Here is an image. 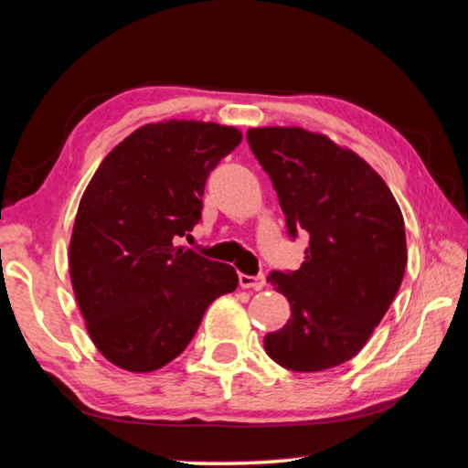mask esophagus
I'll return each mask as SVG.
<instances>
[{
	"mask_svg": "<svg viewBox=\"0 0 468 468\" xmlns=\"http://www.w3.org/2000/svg\"><path fill=\"white\" fill-rule=\"evenodd\" d=\"M239 284L241 289H253V291H260L266 287V279L264 274L260 276H250V274H239Z\"/></svg>",
	"mask_w": 468,
	"mask_h": 468,
	"instance_id": "34e87169",
	"label": "esophagus"
}]
</instances>
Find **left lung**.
Here are the masks:
<instances>
[{"instance_id": "1", "label": "left lung", "mask_w": 468, "mask_h": 468, "mask_svg": "<svg viewBox=\"0 0 468 468\" xmlns=\"http://www.w3.org/2000/svg\"><path fill=\"white\" fill-rule=\"evenodd\" d=\"M253 154L271 176L289 233H310L295 272L268 282L291 318L264 336L268 357L292 371L353 359L384 318L405 276L407 235L386 181L351 148L303 128H250Z\"/></svg>"}]
</instances>
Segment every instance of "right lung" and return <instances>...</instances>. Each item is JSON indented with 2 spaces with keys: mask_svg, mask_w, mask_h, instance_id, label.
<instances>
[{
  "mask_svg": "<svg viewBox=\"0 0 468 468\" xmlns=\"http://www.w3.org/2000/svg\"><path fill=\"white\" fill-rule=\"evenodd\" d=\"M233 125L146 123L102 158L78 206L69 281L109 363L148 374L194 338L212 301L237 289L233 266L177 245L202 215L208 173L239 144Z\"/></svg>",
  "mask_w": 468,
  "mask_h": 468,
  "instance_id": "obj_1",
  "label": "right lung"
}]
</instances>
